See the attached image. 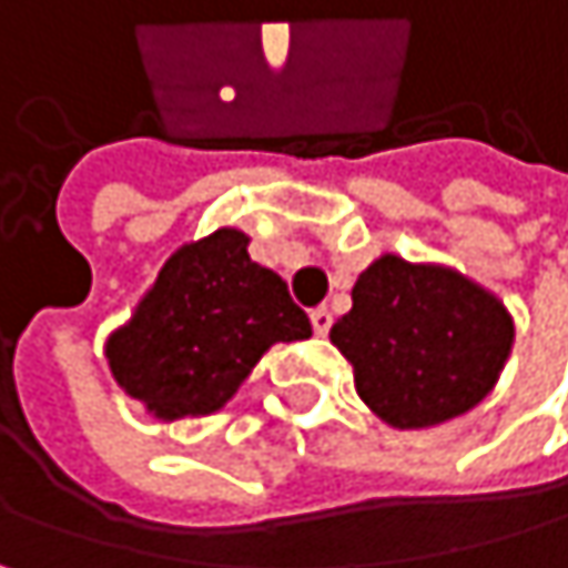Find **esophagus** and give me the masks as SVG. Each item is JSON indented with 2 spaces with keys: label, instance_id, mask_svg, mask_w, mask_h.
<instances>
[{
  "label": "esophagus",
  "instance_id": "1",
  "mask_svg": "<svg viewBox=\"0 0 568 568\" xmlns=\"http://www.w3.org/2000/svg\"><path fill=\"white\" fill-rule=\"evenodd\" d=\"M311 327H314L317 337H324V334L331 331V311H327V307H314V311H311Z\"/></svg>",
  "mask_w": 568,
  "mask_h": 568
}]
</instances>
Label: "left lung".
I'll use <instances>...</instances> for the list:
<instances>
[{
	"label": "left lung",
	"instance_id": "8db88e82",
	"mask_svg": "<svg viewBox=\"0 0 568 568\" xmlns=\"http://www.w3.org/2000/svg\"><path fill=\"white\" fill-rule=\"evenodd\" d=\"M516 341L509 307L468 274L382 254L351 287L331 344L354 368L362 402L398 432L471 412L499 382Z\"/></svg>",
	"mask_w": 568,
	"mask_h": 568
}]
</instances>
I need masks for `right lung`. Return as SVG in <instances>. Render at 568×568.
I'll return each mask as SVG.
<instances>
[{"label":"right lung","mask_w":568,"mask_h":568,"mask_svg":"<svg viewBox=\"0 0 568 568\" xmlns=\"http://www.w3.org/2000/svg\"><path fill=\"white\" fill-rule=\"evenodd\" d=\"M247 247L237 227L180 244L133 314L106 334L116 388L150 418L170 425L221 412L277 341L311 337L287 284Z\"/></svg>","instance_id":"1"}]
</instances>
